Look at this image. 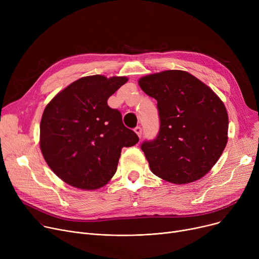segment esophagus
Listing matches in <instances>:
<instances>
[{"instance_id": "1", "label": "esophagus", "mask_w": 259, "mask_h": 259, "mask_svg": "<svg viewBox=\"0 0 259 259\" xmlns=\"http://www.w3.org/2000/svg\"><path fill=\"white\" fill-rule=\"evenodd\" d=\"M134 132L138 134V137H139V138H141V137H142V128H141L140 126L134 129Z\"/></svg>"}]
</instances>
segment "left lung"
I'll use <instances>...</instances> for the list:
<instances>
[{
  "label": "left lung",
  "mask_w": 259,
  "mask_h": 259,
  "mask_svg": "<svg viewBox=\"0 0 259 259\" xmlns=\"http://www.w3.org/2000/svg\"><path fill=\"white\" fill-rule=\"evenodd\" d=\"M139 85L157 101L160 119L157 138L142 145L152 173L176 185L203 178L228 142L229 117L223 101L183 70L145 75Z\"/></svg>",
  "instance_id": "8db88e82"
}]
</instances>
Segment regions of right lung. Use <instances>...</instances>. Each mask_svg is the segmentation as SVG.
<instances>
[{
  "mask_svg": "<svg viewBox=\"0 0 259 259\" xmlns=\"http://www.w3.org/2000/svg\"><path fill=\"white\" fill-rule=\"evenodd\" d=\"M126 76L89 75L60 91L46 106L39 125V148L57 176L74 188L97 190L116 172L122 147L139 142L107 101Z\"/></svg>",
  "mask_w": 259,
  "mask_h": 259,
  "instance_id": "right-lung-1",
  "label": "right lung"
}]
</instances>
